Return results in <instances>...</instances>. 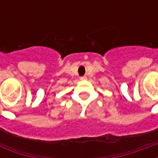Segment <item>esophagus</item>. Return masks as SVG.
<instances>
[{"mask_svg": "<svg viewBox=\"0 0 158 158\" xmlns=\"http://www.w3.org/2000/svg\"><path fill=\"white\" fill-rule=\"evenodd\" d=\"M85 79H87L86 76H81V77H80V80H85Z\"/></svg>", "mask_w": 158, "mask_h": 158, "instance_id": "obj_1", "label": "esophagus"}]
</instances>
